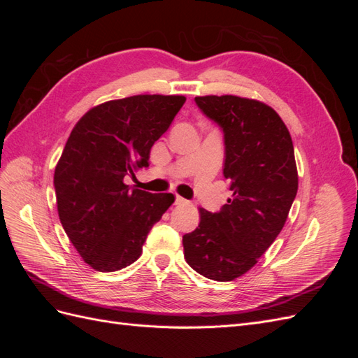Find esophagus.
I'll return each mask as SVG.
<instances>
[{"label":"esophagus","instance_id":"34e87169","mask_svg":"<svg viewBox=\"0 0 358 358\" xmlns=\"http://www.w3.org/2000/svg\"><path fill=\"white\" fill-rule=\"evenodd\" d=\"M187 203V200L183 199V197H180V196H176V199H175V204H185Z\"/></svg>","mask_w":358,"mask_h":358}]
</instances>
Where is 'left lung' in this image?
Returning <instances> with one entry per match:
<instances>
[{
	"label": "left lung",
	"mask_w": 358,
	"mask_h": 358,
	"mask_svg": "<svg viewBox=\"0 0 358 358\" xmlns=\"http://www.w3.org/2000/svg\"><path fill=\"white\" fill-rule=\"evenodd\" d=\"M224 133V178L233 197L220 212L200 208V224L183 236L187 263L204 278L233 280L275 242L299 188L288 128L264 103L236 95L196 96Z\"/></svg>",
	"instance_id": "left-lung-1"
}]
</instances>
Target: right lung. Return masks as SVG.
<instances>
[{
	"instance_id": "obj_1",
	"label": "right lung",
	"mask_w": 358,
	"mask_h": 358,
	"mask_svg": "<svg viewBox=\"0 0 358 358\" xmlns=\"http://www.w3.org/2000/svg\"><path fill=\"white\" fill-rule=\"evenodd\" d=\"M183 95H134L94 107L74 125L53 176L61 224L96 272H116L143 251L175 196L125 185L149 166L150 148L185 103Z\"/></svg>"
}]
</instances>
